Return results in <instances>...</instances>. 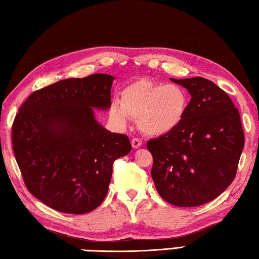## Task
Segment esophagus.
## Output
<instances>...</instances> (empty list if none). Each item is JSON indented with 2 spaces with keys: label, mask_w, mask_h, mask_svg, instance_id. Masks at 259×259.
<instances>
[{
  "label": "esophagus",
  "mask_w": 259,
  "mask_h": 259,
  "mask_svg": "<svg viewBox=\"0 0 259 259\" xmlns=\"http://www.w3.org/2000/svg\"><path fill=\"white\" fill-rule=\"evenodd\" d=\"M131 145H133V148H139L142 146V140L138 138H134L131 140Z\"/></svg>",
  "instance_id": "esophagus-1"
}]
</instances>
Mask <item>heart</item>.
<instances>
[{"label":"heart","mask_w":259,"mask_h":259,"mask_svg":"<svg viewBox=\"0 0 259 259\" xmlns=\"http://www.w3.org/2000/svg\"><path fill=\"white\" fill-rule=\"evenodd\" d=\"M188 108V95L177 84H156L147 80L130 83L121 93V103L113 102L111 115L125 123L128 116L138 120L147 136H163L182 123Z\"/></svg>","instance_id":"1"}]
</instances>
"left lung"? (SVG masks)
<instances>
[{
	"mask_svg": "<svg viewBox=\"0 0 259 259\" xmlns=\"http://www.w3.org/2000/svg\"><path fill=\"white\" fill-rule=\"evenodd\" d=\"M171 81L186 88L191 102L171 133L151 139L152 178L166 202L198 207L216 199L234 181L244 145L238 108L224 90L196 76Z\"/></svg>",
	"mask_w": 259,
	"mask_h": 259,
	"instance_id": "1",
	"label": "left lung"
}]
</instances>
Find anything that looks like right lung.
I'll return each instance as SVG.
<instances>
[{
    "label": "right lung",
    "mask_w": 259,
    "mask_h": 259,
    "mask_svg": "<svg viewBox=\"0 0 259 259\" xmlns=\"http://www.w3.org/2000/svg\"><path fill=\"white\" fill-rule=\"evenodd\" d=\"M114 77L93 74L67 78L34 93L12 125V147L25 185L48 207L87 213L108 192L113 162L130 153L128 136L96 120L111 107Z\"/></svg>",
    "instance_id": "add662e5"
}]
</instances>
